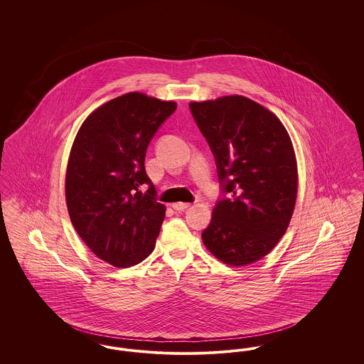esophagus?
<instances>
[{
	"mask_svg": "<svg viewBox=\"0 0 364 364\" xmlns=\"http://www.w3.org/2000/svg\"><path fill=\"white\" fill-rule=\"evenodd\" d=\"M190 206V203H184V202H176V203L172 205V208L174 210H177V211H184V210H187Z\"/></svg>",
	"mask_w": 364,
	"mask_h": 364,
	"instance_id": "1",
	"label": "esophagus"
}]
</instances>
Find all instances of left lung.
Instances as JSON below:
<instances>
[{"label":"left lung","mask_w":364,"mask_h":364,"mask_svg":"<svg viewBox=\"0 0 364 364\" xmlns=\"http://www.w3.org/2000/svg\"><path fill=\"white\" fill-rule=\"evenodd\" d=\"M230 199L214 208L202 233L208 251L229 266L266 257L285 235L297 198V162L277 116L242 95L190 102Z\"/></svg>","instance_id":"1"}]
</instances>
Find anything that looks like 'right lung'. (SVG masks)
Segmentation results:
<instances>
[{
	"instance_id": "right-lung-1",
	"label": "right lung",
	"mask_w": 364,
	"mask_h": 364,
	"mask_svg": "<svg viewBox=\"0 0 364 364\" xmlns=\"http://www.w3.org/2000/svg\"><path fill=\"white\" fill-rule=\"evenodd\" d=\"M177 107L128 92L97 107L79 128L65 174L70 221L87 247L114 267H129L154 250L166 208L144 169L158 127ZM149 183L141 194L138 187Z\"/></svg>"
}]
</instances>
